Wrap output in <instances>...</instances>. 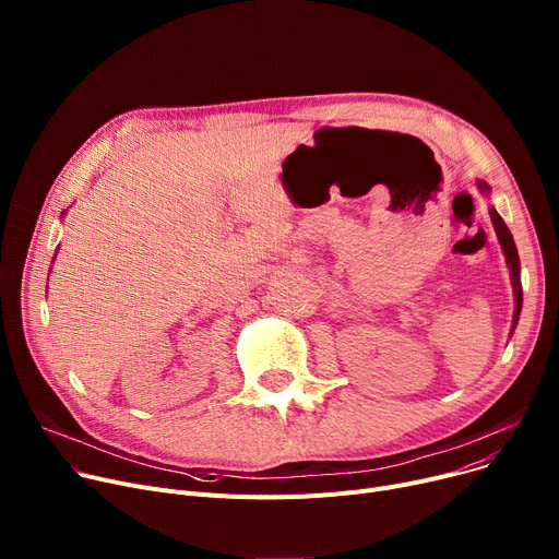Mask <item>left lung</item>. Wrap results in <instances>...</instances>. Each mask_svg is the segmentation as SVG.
<instances>
[{"label":"left lung","mask_w":559,"mask_h":559,"mask_svg":"<svg viewBox=\"0 0 559 559\" xmlns=\"http://www.w3.org/2000/svg\"><path fill=\"white\" fill-rule=\"evenodd\" d=\"M480 191H489V187L485 182H478ZM489 216H491V223H495V229L499 235V241H501V248L506 252V259H508V269H510V277H512V286H514V302H516V309H514V324L519 320V313H521V302H523V293H521V277H519V252H516V246H514V239L510 235L508 225L503 223V218L499 216L497 210H489Z\"/></svg>","instance_id":"1"}]
</instances>
